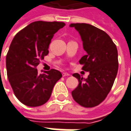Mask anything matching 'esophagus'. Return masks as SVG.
I'll use <instances>...</instances> for the list:
<instances>
[{
  "label": "esophagus",
  "instance_id": "1",
  "mask_svg": "<svg viewBox=\"0 0 131 131\" xmlns=\"http://www.w3.org/2000/svg\"><path fill=\"white\" fill-rule=\"evenodd\" d=\"M68 76H70V74L67 72H63V77H68Z\"/></svg>",
  "mask_w": 131,
  "mask_h": 131
}]
</instances>
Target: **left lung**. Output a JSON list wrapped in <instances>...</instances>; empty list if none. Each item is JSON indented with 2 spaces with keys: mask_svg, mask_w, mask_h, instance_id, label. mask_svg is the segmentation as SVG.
<instances>
[{
  "mask_svg": "<svg viewBox=\"0 0 131 131\" xmlns=\"http://www.w3.org/2000/svg\"><path fill=\"white\" fill-rule=\"evenodd\" d=\"M79 33L84 50L87 52L80 59L82 70L89 71L87 79L79 73V84L71 92L74 101L84 107H94L101 103L113 86L118 71V53L116 45L107 33L86 23L69 25Z\"/></svg>",
  "mask_w": 131,
  "mask_h": 131,
  "instance_id": "1",
  "label": "left lung"
}]
</instances>
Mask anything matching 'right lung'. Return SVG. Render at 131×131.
I'll return each mask as SVG.
<instances>
[{
  "label": "right lung",
  "mask_w": 131,
  "mask_h": 131,
  "mask_svg": "<svg viewBox=\"0 0 131 131\" xmlns=\"http://www.w3.org/2000/svg\"><path fill=\"white\" fill-rule=\"evenodd\" d=\"M65 25L60 22H33L17 33L10 44L6 59L8 82L18 100L28 106L47 103L62 77L55 69L38 74L36 67L48 54L54 34Z\"/></svg>",
  "instance_id": "1"
}]
</instances>
